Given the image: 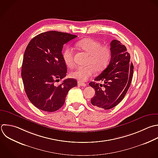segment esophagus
<instances>
[{
    "label": "esophagus",
    "instance_id": "esophagus-1",
    "mask_svg": "<svg viewBox=\"0 0 158 158\" xmlns=\"http://www.w3.org/2000/svg\"><path fill=\"white\" fill-rule=\"evenodd\" d=\"M78 86H81L85 87V86H86V83H83V82L78 81Z\"/></svg>",
    "mask_w": 158,
    "mask_h": 158
}]
</instances>
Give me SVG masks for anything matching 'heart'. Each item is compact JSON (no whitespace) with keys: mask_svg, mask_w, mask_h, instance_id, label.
Instances as JSON below:
<instances>
[{"mask_svg":"<svg viewBox=\"0 0 158 158\" xmlns=\"http://www.w3.org/2000/svg\"><path fill=\"white\" fill-rule=\"evenodd\" d=\"M75 45L89 55L88 62L89 65L75 68L70 72L72 78L80 81H85L94 75L96 70L98 72L102 71L108 65L111 57V51L109 46H102L99 41L90 38L82 39L77 41ZM62 57L67 66L73 65V50L72 48H65Z\"/></svg>","mask_w":158,"mask_h":158,"instance_id":"b5f03b06","label":"heart"}]
</instances>
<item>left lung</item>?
I'll use <instances>...</instances> for the list:
<instances>
[{
	"instance_id": "1",
	"label": "left lung",
	"mask_w": 158,
	"mask_h": 158,
	"mask_svg": "<svg viewBox=\"0 0 158 158\" xmlns=\"http://www.w3.org/2000/svg\"><path fill=\"white\" fill-rule=\"evenodd\" d=\"M111 57L109 64L94 81H103L104 84L94 81L89 85L95 90L91 99L96 109H110L116 106L125 97L131 82L133 65L126 47L114 40L110 43Z\"/></svg>"
}]
</instances>
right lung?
Listing matches in <instances>:
<instances>
[{
  "instance_id": "1",
  "label": "right lung",
  "mask_w": 158,
  "mask_h": 158,
  "mask_svg": "<svg viewBox=\"0 0 158 158\" xmlns=\"http://www.w3.org/2000/svg\"><path fill=\"white\" fill-rule=\"evenodd\" d=\"M77 36L56 31L42 33L28 44L23 56L22 77L30 102L37 108L54 112L64 104L69 91L77 85L73 78L56 85L67 74L63 46Z\"/></svg>"
}]
</instances>
